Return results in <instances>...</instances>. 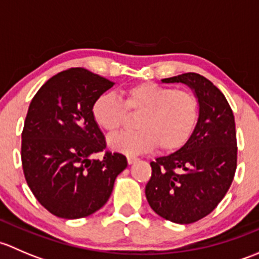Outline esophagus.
Segmentation results:
<instances>
[{
    "mask_svg": "<svg viewBox=\"0 0 259 259\" xmlns=\"http://www.w3.org/2000/svg\"><path fill=\"white\" fill-rule=\"evenodd\" d=\"M139 160V159L137 158V156H134V155H127V163L129 164H134L135 161H138Z\"/></svg>",
    "mask_w": 259,
    "mask_h": 259,
    "instance_id": "esophagus-1",
    "label": "esophagus"
}]
</instances>
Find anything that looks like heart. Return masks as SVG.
Segmentation results:
<instances>
[{
  "label": "heart",
  "mask_w": 259,
  "mask_h": 259,
  "mask_svg": "<svg viewBox=\"0 0 259 259\" xmlns=\"http://www.w3.org/2000/svg\"><path fill=\"white\" fill-rule=\"evenodd\" d=\"M121 99L100 94L91 106V116L103 132L113 134L124 122L126 110L142 111L135 132H124L109 140L114 150L127 155L148 153L160 146L163 151L183 148L192 137L199 115L194 94L160 83L140 82L122 91Z\"/></svg>",
  "instance_id": "obj_1"
}]
</instances>
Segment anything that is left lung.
<instances>
[{
	"label": "left lung",
	"mask_w": 259,
	"mask_h": 259,
	"mask_svg": "<svg viewBox=\"0 0 259 259\" xmlns=\"http://www.w3.org/2000/svg\"><path fill=\"white\" fill-rule=\"evenodd\" d=\"M161 81L189 86L198 99L199 116L187 144L151 161L145 195L161 218L178 224L194 223L215 209L233 182L234 115L222 91L202 75L188 72Z\"/></svg>",
	"instance_id": "obj_1"
}]
</instances>
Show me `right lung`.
<instances>
[{
  "label": "right lung",
  "instance_id": "1",
  "mask_svg": "<svg viewBox=\"0 0 259 259\" xmlns=\"http://www.w3.org/2000/svg\"><path fill=\"white\" fill-rule=\"evenodd\" d=\"M113 81L82 67L65 70L46 81L28 106L21 159L31 192L41 205L65 219L100 209L116 177L127 166L122 154L104 151L105 137L91 116V106Z\"/></svg>",
  "mask_w": 259,
  "mask_h": 259
}]
</instances>
